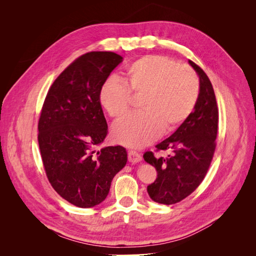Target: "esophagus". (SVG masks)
Wrapping results in <instances>:
<instances>
[{
  "label": "esophagus",
  "mask_w": 256,
  "mask_h": 256,
  "mask_svg": "<svg viewBox=\"0 0 256 256\" xmlns=\"http://www.w3.org/2000/svg\"><path fill=\"white\" fill-rule=\"evenodd\" d=\"M128 160L131 164H138V162H140L142 160V156L141 154H138L136 150H129L128 152Z\"/></svg>",
  "instance_id": "34e87169"
}]
</instances>
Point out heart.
Returning <instances> with one entry per match:
<instances>
[{
    "instance_id": "obj_1",
    "label": "heart",
    "mask_w": 256,
    "mask_h": 256,
    "mask_svg": "<svg viewBox=\"0 0 256 256\" xmlns=\"http://www.w3.org/2000/svg\"><path fill=\"white\" fill-rule=\"evenodd\" d=\"M131 94L142 97L143 111L118 122L113 134L122 145L142 147L159 138L164 129L175 130L189 118L198 100V76L188 65L150 54L126 67L122 82L106 80L99 90V102L109 116L118 120L130 110Z\"/></svg>"
}]
</instances>
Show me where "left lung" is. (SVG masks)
<instances>
[{
  "instance_id": "1",
  "label": "left lung",
  "mask_w": 256,
  "mask_h": 256,
  "mask_svg": "<svg viewBox=\"0 0 256 256\" xmlns=\"http://www.w3.org/2000/svg\"><path fill=\"white\" fill-rule=\"evenodd\" d=\"M200 76V95L194 110L175 132L156 145V152L170 150L168 157L144 152L147 164L154 166L157 178L147 186L154 202L172 205L190 196L207 174L216 150L219 110L210 80L192 60Z\"/></svg>"
}]
</instances>
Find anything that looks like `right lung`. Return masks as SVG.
<instances>
[{
  "label": "right lung",
  "mask_w": 256,
  "mask_h": 256,
  "mask_svg": "<svg viewBox=\"0 0 256 256\" xmlns=\"http://www.w3.org/2000/svg\"><path fill=\"white\" fill-rule=\"evenodd\" d=\"M122 60L114 52L83 54L52 83L42 108L38 144L46 175L62 198L81 208L102 203L127 162L122 146L94 150L108 134L99 90Z\"/></svg>",
  "instance_id": "add662e5"
}]
</instances>
